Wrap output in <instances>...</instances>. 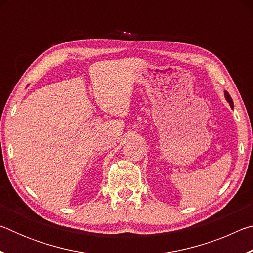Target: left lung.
<instances>
[{"mask_svg": "<svg viewBox=\"0 0 253 253\" xmlns=\"http://www.w3.org/2000/svg\"><path fill=\"white\" fill-rule=\"evenodd\" d=\"M225 98H226V100L229 101V104H230V106H231V108H233V101H232V98L230 97V95L228 92H225Z\"/></svg>", "mask_w": 253, "mask_h": 253, "instance_id": "obj_1", "label": "left lung"}]
</instances>
